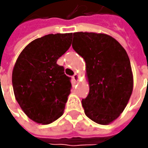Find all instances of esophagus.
<instances>
[{
	"mask_svg": "<svg viewBox=\"0 0 148 148\" xmlns=\"http://www.w3.org/2000/svg\"><path fill=\"white\" fill-rule=\"evenodd\" d=\"M72 78H73V80H74V81H76V82H79V80H80V76L76 73V74L72 77Z\"/></svg>",
	"mask_w": 148,
	"mask_h": 148,
	"instance_id": "esophagus-1",
	"label": "esophagus"
}]
</instances>
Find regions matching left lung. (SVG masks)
Returning <instances> with one entry per match:
<instances>
[{
  "label": "left lung",
  "mask_w": 148,
  "mask_h": 148,
  "mask_svg": "<svg viewBox=\"0 0 148 148\" xmlns=\"http://www.w3.org/2000/svg\"><path fill=\"white\" fill-rule=\"evenodd\" d=\"M72 48L86 62L89 94L82 99L86 115L107 125L124 110L133 92L128 53L115 38L93 32L73 33Z\"/></svg>",
  "instance_id": "left-lung-1"
}]
</instances>
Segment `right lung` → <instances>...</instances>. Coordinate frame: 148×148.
Returning <instances> with one entry per match:
<instances>
[{
    "label": "right lung",
    "instance_id": "1",
    "mask_svg": "<svg viewBox=\"0 0 148 148\" xmlns=\"http://www.w3.org/2000/svg\"><path fill=\"white\" fill-rule=\"evenodd\" d=\"M71 33L48 34L29 43L12 71L14 97L27 116L49 124L62 115L71 93L70 77L57 61L70 48Z\"/></svg>",
    "mask_w": 148,
    "mask_h": 148
}]
</instances>
